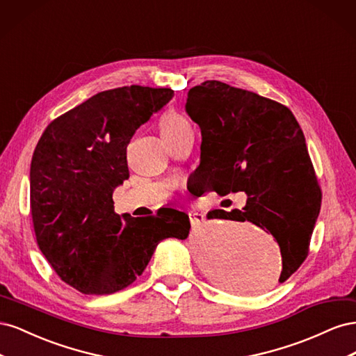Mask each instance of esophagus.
<instances>
[{
    "instance_id": "esophagus-1",
    "label": "esophagus",
    "mask_w": 356,
    "mask_h": 356,
    "mask_svg": "<svg viewBox=\"0 0 356 356\" xmlns=\"http://www.w3.org/2000/svg\"><path fill=\"white\" fill-rule=\"evenodd\" d=\"M188 217H190V222H191L193 227H197V225H200L204 221V215L202 212H197V211L188 212Z\"/></svg>"
}]
</instances>
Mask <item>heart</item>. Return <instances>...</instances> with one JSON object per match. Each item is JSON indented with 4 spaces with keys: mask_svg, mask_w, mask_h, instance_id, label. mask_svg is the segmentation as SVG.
Segmentation results:
<instances>
[{
    "mask_svg": "<svg viewBox=\"0 0 356 356\" xmlns=\"http://www.w3.org/2000/svg\"><path fill=\"white\" fill-rule=\"evenodd\" d=\"M187 127H190L187 118L174 110H169L160 120V132L163 138L174 136Z\"/></svg>",
    "mask_w": 356,
    "mask_h": 356,
    "instance_id": "heart-1",
    "label": "heart"
}]
</instances>
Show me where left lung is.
I'll return each instance as SVG.
<instances>
[{
	"mask_svg": "<svg viewBox=\"0 0 356 356\" xmlns=\"http://www.w3.org/2000/svg\"><path fill=\"white\" fill-rule=\"evenodd\" d=\"M186 110L202 132L195 195L245 191V208L212 211L209 218L250 221L281 248L285 282L306 260L322 191L303 131L285 105L217 80L188 90ZM236 289L255 293L252 279Z\"/></svg>",
	"mask_w": 356,
	"mask_h": 356,
	"instance_id": "left-lung-1",
	"label": "left lung"
}]
</instances>
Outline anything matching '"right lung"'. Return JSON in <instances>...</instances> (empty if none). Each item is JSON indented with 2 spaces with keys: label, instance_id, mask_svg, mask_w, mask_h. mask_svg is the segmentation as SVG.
Wrapping results in <instances>:
<instances>
[{
  "label": "right lung",
  "instance_id": "add662e5",
  "mask_svg": "<svg viewBox=\"0 0 356 356\" xmlns=\"http://www.w3.org/2000/svg\"><path fill=\"white\" fill-rule=\"evenodd\" d=\"M174 90L124 86L96 93L50 122L31 160V215L53 270L83 294H113L136 281L156 246L186 241V212L160 208L134 218L114 212L113 191L129 178L126 148Z\"/></svg>",
  "mask_w": 356,
  "mask_h": 356
}]
</instances>
